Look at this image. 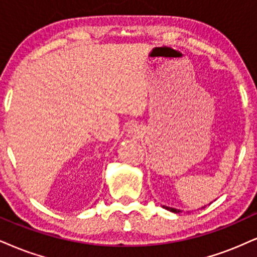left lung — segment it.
<instances>
[{
  "label": "left lung",
  "mask_w": 257,
  "mask_h": 257,
  "mask_svg": "<svg viewBox=\"0 0 257 257\" xmlns=\"http://www.w3.org/2000/svg\"><path fill=\"white\" fill-rule=\"evenodd\" d=\"M164 208H166V210H168V211H172V212H174V213H180V210H176V208H173V207H168V206H163Z\"/></svg>",
  "instance_id": "8db88e82"
}]
</instances>
